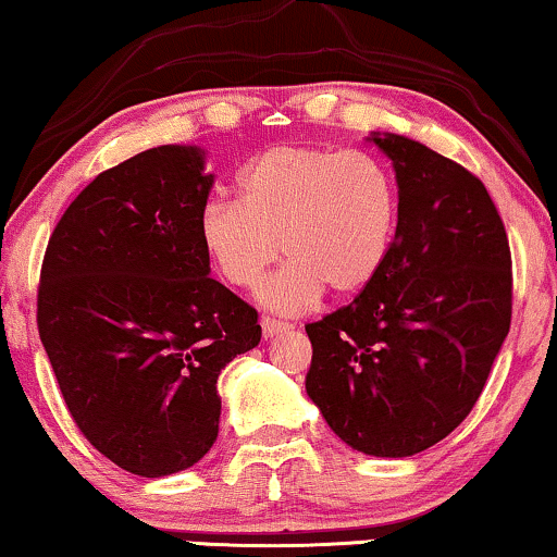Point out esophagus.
Here are the masks:
<instances>
[{"label":"esophagus","mask_w":557,"mask_h":557,"mask_svg":"<svg viewBox=\"0 0 557 557\" xmlns=\"http://www.w3.org/2000/svg\"><path fill=\"white\" fill-rule=\"evenodd\" d=\"M290 329H293L290 323L274 321V319H262V336H264V339H274V336L285 334V331H290Z\"/></svg>","instance_id":"1"}]
</instances>
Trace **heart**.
Returning <instances> with one entry per match:
<instances>
[{"label": "heart", "instance_id": "1", "mask_svg": "<svg viewBox=\"0 0 557 557\" xmlns=\"http://www.w3.org/2000/svg\"><path fill=\"white\" fill-rule=\"evenodd\" d=\"M398 195L388 166L368 151L274 146L238 177V200L213 197L197 215V236L215 272L251 287L280 257L290 262L267 277L257 300L295 315L326 287L360 295L383 270L396 228Z\"/></svg>", "mask_w": 557, "mask_h": 557}]
</instances>
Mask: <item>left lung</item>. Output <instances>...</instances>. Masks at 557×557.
Returning a JSON list of instances; mask_svg holds the SVG:
<instances>
[{
    "mask_svg": "<svg viewBox=\"0 0 557 557\" xmlns=\"http://www.w3.org/2000/svg\"><path fill=\"white\" fill-rule=\"evenodd\" d=\"M368 140L396 172V236L377 277L306 326V393L351 449L411 457L460 426L502 351L509 238L468 169L398 133Z\"/></svg>",
    "mask_w": 557,
    "mask_h": 557,
    "instance_id": "obj_1",
    "label": "left lung"
}]
</instances>
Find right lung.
Listing matches in <instances>:
<instances>
[{
  "label": "right lung",
  "instance_id": "right-lung-1",
  "mask_svg": "<svg viewBox=\"0 0 557 557\" xmlns=\"http://www.w3.org/2000/svg\"><path fill=\"white\" fill-rule=\"evenodd\" d=\"M213 174L200 146L108 169L48 242L38 331L95 449L133 475L193 468L218 436V375L262 339L257 311L210 277L197 236Z\"/></svg>",
  "mask_w": 557,
  "mask_h": 557
}]
</instances>
